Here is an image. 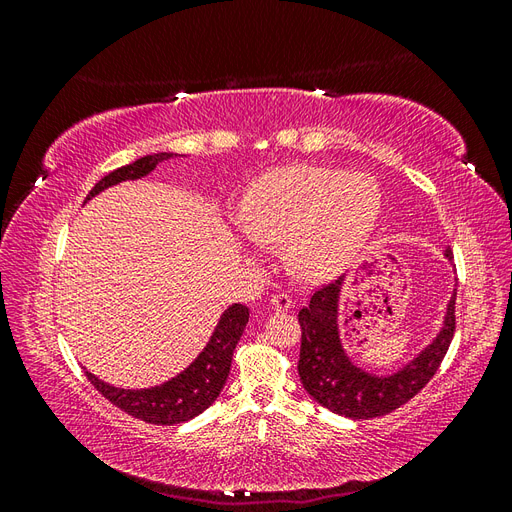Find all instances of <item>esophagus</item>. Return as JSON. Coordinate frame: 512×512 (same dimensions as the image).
I'll return each mask as SVG.
<instances>
[{
	"label": "esophagus",
	"instance_id": "obj_1",
	"mask_svg": "<svg viewBox=\"0 0 512 512\" xmlns=\"http://www.w3.org/2000/svg\"><path fill=\"white\" fill-rule=\"evenodd\" d=\"M271 307L275 309V312H288V309L292 307V299L286 292H277L271 297Z\"/></svg>",
	"mask_w": 512,
	"mask_h": 512
}]
</instances>
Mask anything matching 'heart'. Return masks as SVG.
<instances>
[{
    "label": "heart",
    "instance_id": "obj_1",
    "mask_svg": "<svg viewBox=\"0 0 512 512\" xmlns=\"http://www.w3.org/2000/svg\"><path fill=\"white\" fill-rule=\"evenodd\" d=\"M380 211V185L367 173L314 164L277 168L241 203L245 250L286 243L288 265L301 280H329L359 254Z\"/></svg>",
    "mask_w": 512,
    "mask_h": 512
}]
</instances>
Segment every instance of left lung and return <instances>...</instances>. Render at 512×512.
Returning a JSON list of instances; mask_svg holds the SVG:
<instances>
[{
	"mask_svg": "<svg viewBox=\"0 0 512 512\" xmlns=\"http://www.w3.org/2000/svg\"><path fill=\"white\" fill-rule=\"evenodd\" d=\"M442 256L451 262V247ZM346 275L331 286L318 290L307 307L299 312L301 354L299 378L303 389L320 406L348 418H374L404 406L436 374L455 333V297L446 303L440 331L418 350L406 365L393 374H374L356 365L342 342L339 331V305Z\"/></svg>",
	"mask_w": 512,
	"mask_h": 512,
	"instance_id": "obj_1",
	"label": "left lung"
}]
</instances>
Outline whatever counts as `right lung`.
I'll return each mask as SVG.
<instances>
[{"instance_id": "obj_1", "label": "right lung", "mask_w": 512, "mask_h": 512, "mask_svg": "<svg viewBox=\"0 0 512 512\" xmlns=\"http://www.w3.org/2000/svg\"><path fill=\"white\" fill-rule=\"evenodd\" d=\"M177 156L179 153L162 151L113 170L111 175H106L94 185L85 203L100 192L113 188V185L147 177L156 170L158 164ZM247 320H250V309L241 303H232L228 309H224V314L215 324L203 352L181 374L158 386H149V389H119V386L100 380L87 369L85 376L111 404L134 418H141L145 423L177 425L192 421L194 416L205 412L224 389L230 374L232 352H235L239 344Z\"/></svg>"}]
</instances>
